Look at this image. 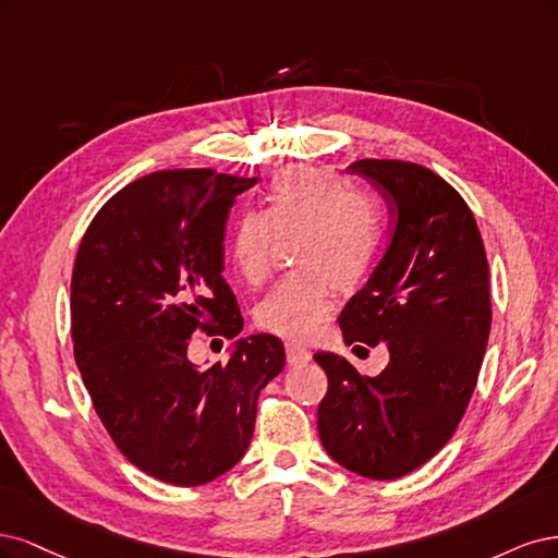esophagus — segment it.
<instances>
[{
    "label": "esophagus",
    "mask_w": 558,
    "mask_h": 558,
    "mask_svg": "<svg viewBox=\"0 0 558 558\" xmlns=\"http://www.w3.org/2000/svg\"><path fill=\"white\" fill-rule=\"evenodd\" d=\"M284 352H287V362H290L292 366L308 364L311 359H313L311 350H305V348H301V345H296V343H287V345H284Z\"/></svg>",
    "instance_id": "obj_1"
}]
</instances>
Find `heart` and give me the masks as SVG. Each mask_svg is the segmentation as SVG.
Wrapping results in <instances>:
<instances>
[{
	"instance_id": "obj_1",
	"label": "heart",
	"mask_w": 558,
	"mask_h": 558,
	"mask_svg": "<svg viewBox=\"0 0 558 558\" xmlns=\"http://www.w3.org/2000/svg\"><path fill=\"white\" fill-rule=\"evenodd\" d=\"M294 239L296 271L257 305V322L278 336L305 340L331 315L336 287L352 292L380 255L383 220L368 196L350 192L325 169L292 167L274 175L262 210H245L229 233L236 274L259 284L271 271L278 239Z\"/></svg>"
}]
</instances>
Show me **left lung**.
Masks as SVG:
<instances>
[{"label": "left lung", "instance_id": "obj_1", "mask_svg": "<svg viewBox=\"0 0 558 558\" xmlns=\"http://www.w3.org/2000/svg\"><path fill=\"white\" fill-rule=\"evenodd\" d=\"M391 206V241L338 317L345 345L385 343L387 368L364 377L345 356L317 352L329 377L317 430L343 469L397 480L452 438L477 383L492 329L489 264L473 213L434 171L359 159Z\"/></svg>", "mask_w": 558, "mask_h": 558}]
</instances>
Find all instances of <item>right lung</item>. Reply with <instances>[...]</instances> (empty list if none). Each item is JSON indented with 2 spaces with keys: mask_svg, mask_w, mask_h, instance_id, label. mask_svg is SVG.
Instances as JSON below:
<instances>
[{
  "mask_svg": "<svg viewBox=\"0 0 558 558\" xmlns=\"http://www.w3.org/2000/svg\"><path fill=\"white\" fill-rule=\"evenodd\" d=\"M255 183L210 169L138 178L95 215L71 276L74 356L97 415L136 469L175 487L243 459L259 391L284 368L271 333L239 338L225 366L187 356L196 329H243L222 243L233 199Z\"/></svg>",
  "mask_w": 558,
  "mask_h": 558,
  "instance_id": "obj_1",
  "label": "right lung"
}]
</instances>
